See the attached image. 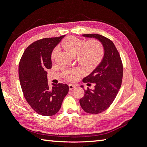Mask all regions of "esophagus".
<instances>
[{"instance_id":"obj_1","label":"esophagus","mask_w":147,"mask_h":147,"mask_svg":"<svg viewBox=\"0 0 147 147\" xmlns=\"http://www.w3.org/2000/svg\"><path fill=\"white\" fill-rule=\"evenodd\" d=\"M69 90H73L74 88H75V85H74V84H69Z\"/></svg>"}]
</instances>
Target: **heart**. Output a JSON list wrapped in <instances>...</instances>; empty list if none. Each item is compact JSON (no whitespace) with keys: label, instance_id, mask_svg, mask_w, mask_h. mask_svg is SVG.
I'll return each instance as SVG.
<instances>
[{"label":"heart","instance_id":"heart-1","mask_svg":"<svg viewBox=\"0 0 147 147\" xmlns=\"http://www.w3.org/2000/svg\"><path fill=\"white\" fill-rule=\"evenodd\" d=\"M62 46L71 55H76V60L82 66L87 69L96 67L103 57V49L96 40H89L85 42L77 37L71 36L65 39ZM58 51L57 48L53 49L52 59H53ZM79 74L76 69L64 71V76L67 80H73Z\"/></svg>","mask_w":147,"mask_h":147}]
</instances>
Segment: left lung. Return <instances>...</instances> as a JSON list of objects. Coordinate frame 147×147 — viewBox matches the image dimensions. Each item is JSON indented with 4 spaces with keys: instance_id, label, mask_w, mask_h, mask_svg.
I'll return each mask as SVG.
<instances>
[{
    "instance_id": "8db88e82",
    "label": "left lung",
    "mask_w": 147,
    "mask_h": 147,
    "mask_svg": "<svg viewBox=\"0 0 147 147\" xmlns=\"http://www.w3.org/2000/svg\"><path fill=\"white\" fill-rule=\"evenodd\" d=\"M83 36L99 40L104 48V57L92 73L83 79L84 83L95 84L94 90H84L80 104L86 113L99 114L113 103L122 85L123 65L119 52L110 39L98 34H85ZM83 88V86H81Z\"/></svg>"
}]
</instances>
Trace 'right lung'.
<instances>
[{
	"mask_svg": "<svg viewBox=\"0 0 147 147\" xmlns=\"http://www.w3.org/2000/svg\"><path fill=\"white\" fill-rule=\"evenodd\" d=\"M64 36L34 42L25 49L20 61L19 78L25 98L36 113L42 116L55 115L69 92L66 84H53L50 87L46 72L52 67L53 48Z\"/></svg>",
	"mask_w": 147,
	"mask_h": 147,
	"instance_id": "obj_1",
	"label": "right lung"
}]
</instances>
